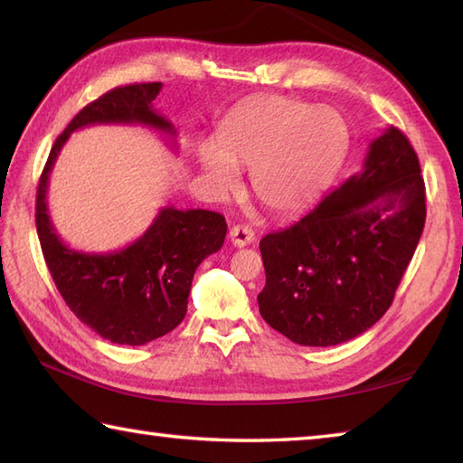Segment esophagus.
Listing matches in <instances>:
<instances>
[{"instance_id":"esophagus-1","label":"esophagus","mask_w":463,"mask_h":463,"mask_svg":"<svg viewBox=\"0 0 463 463\" xmlns=\"http://www.w3.org/2000/svg\"><path fill=\"white\" fill-rule=\"evenodd\" d=\"M229 239L234 247L242 249V247H249L250 242H254V232H252V229H249V226L234 224L229 232Z\"/></svg>"}]
</instances>
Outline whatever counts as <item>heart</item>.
Here are the masks:
<instances>
[{
	"label": "heart",
	"instance_id": "b5f03b06",
	"mask_svg": "<svg viewBox=\"0 0 463 463\" xmlns=\"http://www.w3.org/2000/svg\"><path fill=\"white\" fill-rule=\"evenodd\" d=\"M216 144L199 149V165L214 189L237 184V166H244L264 209L292 216L308 209L332 181L346 155L348 129L330 107L264 95L241 105L222 123Z\"/></svg>",
	"mask_w": 463,
	"mask_h": 463
}]
</instances>
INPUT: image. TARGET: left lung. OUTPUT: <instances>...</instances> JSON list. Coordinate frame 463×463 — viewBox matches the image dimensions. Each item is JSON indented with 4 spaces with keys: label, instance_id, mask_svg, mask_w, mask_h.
Instances as JSON below:
<instances>
[{
    "label": "left lung",
    "instance_id": "left-lung-1",
    "mask_svg": "<svg viewBox=\"0 0 463 463\" xmlns=\"http://www.w3.org/2000/svg\"><path fill=\"white\" fill-rule=\"evenodd\" d=\"M424 222L418 155L404 133L388 127L356 175L260 241V317L302 346L360 336L390 308Z\"/></svg>",
    "mask_w": 463,
    "mask_h": 463
}]
</instances>
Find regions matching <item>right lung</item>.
<instances>
[{
  "instance_id": "right-lung-1",
  "label": "right lung",
  "mask_w": 463,
  "mask_h": 463,
  "mask_svg": "<svg viewBox=\"0 0 463 463\" xmlns=\"http://www.w3.org/2000/svg\"><path fill=\"white\" fill-rule=\"evenodd\" d=\"M163 83L115 87L77 113L52 146L37 186L35 226L43 259L65 304L101 338L141 346L179 326L194 270L221 250L224 216L204 209L165 206L129 247L113 252H81L59 239L49 219V175L69 135L90 125H143L173 137L175 127L153 101Z\"/></svg>"
}]
</instances>
